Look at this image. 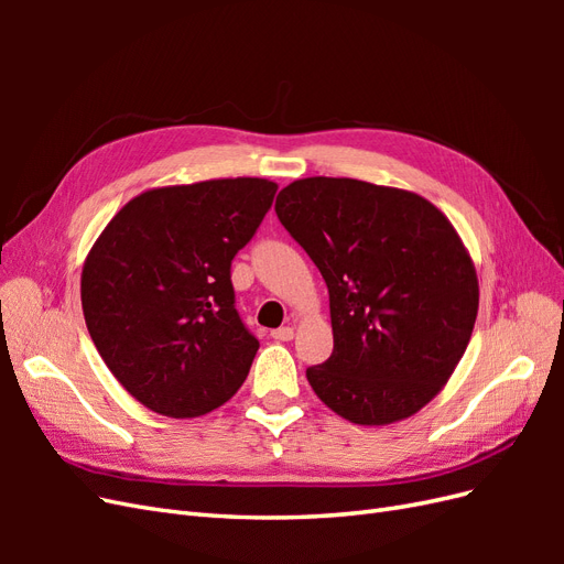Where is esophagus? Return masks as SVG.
<instances>
[{"mask_svg": "<svg viewBox=\"0 0 564 564\" xmlns=\"http://www.w3.org/2000/svg\"><path fill=\"white\" fill-rule=\"evenodd\" d=\"M270 336L275 340H292L294 338V329L292 327H280V329H272Z\"/></svg>", "mask_w": 564, "mask_h": 564, "instance_id": "1", "label": "esophagus"}]
</instances>
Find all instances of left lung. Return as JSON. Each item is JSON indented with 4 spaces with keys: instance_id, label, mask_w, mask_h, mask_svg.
Segmentation results:
<instances>
[{
    "instance_id": "1",
    "label": "left lung",
    "mask_w": 564,
    "mask_h": 564,
    "mask_svg": "<svg viewBox=\"0 0 564 564\" xmlns=\"http://www.w3.org/2000/svg\"><path fill=\"white\" fill-rule=\"evenodd\" d=\"M275 212L329 289L334 352L305 371L315 395L360 425L414 416L449 381L480 305L449 218L416 193L327 176L282 187Z\"/></svg>"
}]
</instances>
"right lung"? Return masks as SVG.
<instances>
[{
    "label": "right lung",
    "instance_id": "1",
    "mask_svg": "<svg viewBox=\"0 0 564 564\" xmlns=\"http://www.w3.org/2000/svg\"><path fill=\"white\" fill-rule=\"evenodd\" d=\"M278 183L216 178L129 199L82 268L96 350L131 398L195 419L245 383L259 340L235 311L230 263L261 226Z\"/></svg>",
    "mask_w": 564,
    "mask_h": 564
}]
</instances>
